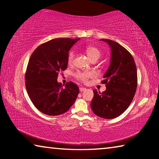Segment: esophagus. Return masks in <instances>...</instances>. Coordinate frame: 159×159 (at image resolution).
Masks as SVG:
<instances>
[{
	"label": "esophagus",
	"instance_id": "1",
	"mask_svg": "<svg viewBox=\"0 0 159 159\" xmlns=\"http://www.w3.org/2000/svg\"><path fill=\"white\" fill-rule=\"evenodd\" d=\"M79 90H80V92H83V91H85L86 89L85 88H83V87H80L79 88Z\"/></svg>",
	"mask_w": 159,
	"mask_h": 159
}]
</instances>
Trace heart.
<instances>
[{"mask_svg":"<svg viewBox=\"0 0 159 159\" xmlns=\"http://www.w3.org/2000/svg\"><path fill=\"white\" fill-rule=\"evenodd\" d=\"M86 52H87V55L90 60H93V59H99L100 57L101 52L98 48L95 47H92L89 46L86 48ZM75 56V52L74 50H71L68 54V57H67V61H68L69 64H71L73 62ZM93 76V73H91L90 71H77L76 74H75V76L77 79L82 82H85L87 81L88 79H89L90 77Z\"/></svg>","mask_w":159,"mask_h":159,"instance_id":"heart-1","label":"heart"}]
</instances>
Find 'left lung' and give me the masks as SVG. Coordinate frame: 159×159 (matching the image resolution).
<instances>
[{
  "label": "left lung",
  "mask_w": 159,
  "mask_h": 159,
  "mask_svg": "<svg viewBox=\"0 0 159 159\" xmlns=\"http://www.w3.org/2000/svg\"><path fill=\"white\" fill-rule=\"evenodd\" d=\"M111 48V61L102 83L106 90H93L91 109L98 116L111 119L123 114L133 101L138 85V74L134 59L122 45L109 39H101Z\"/></svg>",
  "instance_id": "obj_1"
}]
</instances>
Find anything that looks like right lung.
I'll use <instances>...</instances> for the list:
<instances>
[{
  "instance_id": "obj_1",
  "label": "right lung",
  "mask_w": 159,
  "mask_h": 159,
  "mask_svg": "<svg viewBox=\"0 0 159 159\" xmlns=\"http://www.w3.org/2000/svg\"><path fill=\"white\" fill-rule=\"evenodd\" d=\"M79 40L52 39L39 45L29 59L25 74L26 91L34 105L45 114H62L76 101L78 85L70 81L63 87L57 76L67 68L69 51Z\"/></svg>"
}]
</instances>
